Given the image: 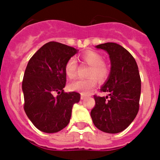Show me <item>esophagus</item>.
Wrapping results in <instances>:
<instances>
[{"label":"esophagus","mask_w":160,"mask_h":160,"mask_svg":"<svg viewBox=\"0 0 160 160\" xmlns=\"http://www.w3.org/2000/svg\"><path fill=\"white\" fill-rule=\"evenodd\" d=\"M86 98H87V95H86L85 94H82H82H81V99H85Z\"/></svg>","instance_id":"esophagus-1"}]
</instances>
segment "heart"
Returning a JSON list of instances; mask_svg holds the SVG:
<instances>
[{"instance_id": "1", "label": "heart", "mask_w": 160, "mask_h": 160, "mask_svg": "<svg viewBox=\"0 0 160 160\" xmlns=\"http://www.w3.org/2000/svg\"><path fill=\"white\" fill-rule=\"evenodd\" d=\"M82 62L90 66L86 79H78L69 85V89L73 91H80L84 94H88L95 87L97 80L104 82L110 73L108 66L103 62V58L100 53L95 51L85 52L82 55ZM78 64L75 58H71L67 61L65 66V73L68 78L73 79L77 73ZM97 79H96V78Z\"/></svg>"}]
</instances>
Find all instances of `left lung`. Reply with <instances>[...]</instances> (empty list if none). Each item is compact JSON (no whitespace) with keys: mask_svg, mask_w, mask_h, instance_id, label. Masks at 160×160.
<instances>
[{"mask_svg":"<svg viewBox=\"0 0 160 160\" xmlns=\"http://www.w3.org/2000/svg\"><path fill=\"white\" fill-rule=\"evenodd\" d=\"M111 59V72L101 87L106 97L94 95L95 106L90 112L98 129L115 134L124 131L132 122L139 109L141 79L135 58L120 45L114 42L100 44Z\"/></svg>","mask_w":160,"mask_h":160,"instance_id":"left-lung-1","label":"left lung"}]
</instances>
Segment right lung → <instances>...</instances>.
<instances>
[{
  "label": "right lung",
  "mask_w": 160,
  "mask_h": 160,
  "mask_svg": "<svg viewBox=\"0 0 160 160\" xmlns=\"http://www.w3.org/2000/svg\"><path fill=\"white\" fill-rule=\"evenodd\" d=\"M77 53L71 46L49 42L29 59L22 81L24 110L41 131L56 133L70 122L72 107L79 102L80 94L64 92L65 66Z\"/></svg>",
  "instance_id": "1"
}]
</instances>
